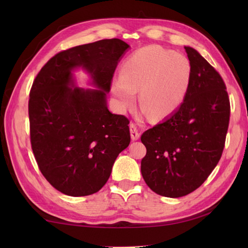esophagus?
<instances>
[{"instance_id": "34e87169", "label": "esophagus", "mask_w": 248, "mask_h": 248, "mask_svg": "<svg viewBox=\"0 0 248 248\" xmlns=\"http://www.w3.org/2000/svg\"><path fill=\"white\" fill-rule=\"evenodd\" d=\"M130 133H131V139H132L133 140H136L140 139V132L139 130L138 124H134V123L130 124Z\"/></svg>"}]
</instances>
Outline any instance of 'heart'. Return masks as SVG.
Returning a JSON list of instances; mask_svg holds the SVG:
<instances>
[{
    "instance_id": "1",
    "label": "heart",
    "mask_w": 248,
    "mask_h": 248,
    "mask_svg": "<svg viewBox=\"0 0 248 248\" xmlns=\"http://www.w3.org/2000/svg\"><path fill=\"white\" fill-rule=\"evenodd\" d=\"M192 81V66L183 54L161 46H147L136 50L123 65V77L112 82L115 103L125 109L136 101L143 113L161 119L172 114L186 99Z\"/></svg>"
}]
</instances>
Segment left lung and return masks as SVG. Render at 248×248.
Listing matches in <instances>:
<instances>
[{
    "label": "left lung",
    "mask_w": 248,
    "mask_h": 248,
    "mask_svg": "<svg viewBox=\"0 0 248 248\" xmlns=\"http://www.w3.org/2000/svg\"><path fill=\"white\" fill-rule=\"evenodd\" d=\"M192 81L182 104L170 118L145 131L147 152L141 175L152 191L178 198L207 180L222 156L230 101L219 73L196 50L184 46Z\"/></svg>",
    "instance_id": "left-lung-1"
}]
</instances>
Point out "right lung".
Returning <instances> with one entry per match:
<instances>
[{"label":"right lung","instance_id":"1","mask_svg":"<svg viewBox=\"0 0 248 248\" xmlns=\"http://www.w3.org/2000/svg\"><path fill=\"white\" fill-rule=\"evenodd\" d=\"M128 48L118 38L73 46L51 57L35 78L29 100L31 150L46 181L62 194L100 191L130 144L129 119L110 113L105 98ZM77 66L92 73L99 91L69 87Z\"/></svg>","mask_w":248,"mask_h":248}]
</instances>
